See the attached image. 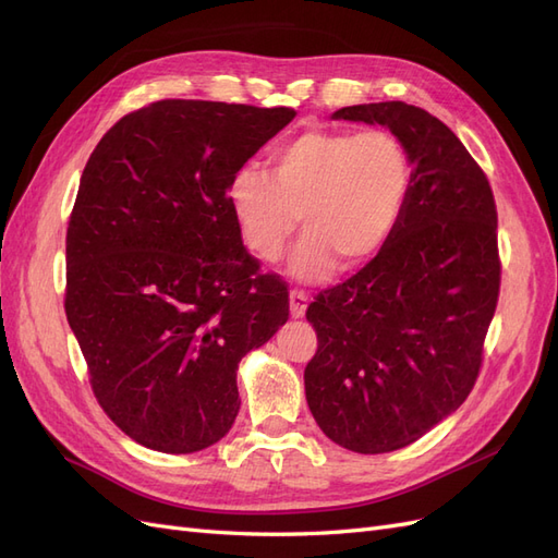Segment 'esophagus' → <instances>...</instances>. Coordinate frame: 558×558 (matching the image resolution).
<instances>
[{"mask_svg":"<svg viewBox=\"0 0 558 558\" xmlns=\"http://www.w3.org/2000/svg\"><path fill=\"white\" fill-rule=\"evenodd\" d=\"M289 298H291V314H293L295 318L305 316V312H307V302H310V295H307L305 291L293 289Z\"/></svg>","mask_w":558,"mask_h":558,"instance_id":"1","label":"esophagus"}]
</instances>
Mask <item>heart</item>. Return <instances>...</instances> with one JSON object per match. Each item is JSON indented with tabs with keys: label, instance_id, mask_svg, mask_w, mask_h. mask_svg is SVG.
I'll return each instance as SVG.
<instances>
[{
	"label": "heart",
	"instance_id": "heart-1",
	"mask_svg": "<svg viewBox=\"0 0 558 558\" xmlns=\"http://www.w3.org/2000/svg\"><path fill=\"white\" fill-rule=\"evenodd\" d=\"M412 158L386 130H312L281 144L269 174L242 167L228 197L253 256L277 263L298 226L293 272L326 275L337 260L351 269L367 263L398 228L412 193Z\"/></svg>",
	"mask_w": 558,
	"mask_h": 558
}]
</instances>
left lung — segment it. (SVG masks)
<instances>
[{
	"mask_svg": "<svg viewBox=\"0 0 558 558\" xmlns=\"http://www.w3.org/2000/svg\"><path fill=\"white\" fill-rule=\"evenodd\" d=\"M391 130L412 158V193L377 256L307 307L316 353L307 404L335 445L386 453L416 442L470 396L500 293L498 211L482 167L426 109L335 111Z\"/></svg>",
	"mask_w": 558,
	"mask_h": 558,
	"instance_id": "1",
	"label": "left lung"
}]
</instances>
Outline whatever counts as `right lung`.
<instances>
[{
  "label": "right lung",
  "mask_w": 558,
  "mask_h": 558,
  "mask_svg": "<svg viewBox=\"0 0 558 558\" xmlns=\"http://www.w3.org/2000/svg\"><path fill=\"white\" fill-rule=\"evenodd\" d=\"M291 107L160 99L90 154L66 228L64 312L99 408L134 442L207 449L240 412L238 365L289 318L228 189Z\"/></svg>",
  "instance_id": "right-lung-1"
}]
</instances>
